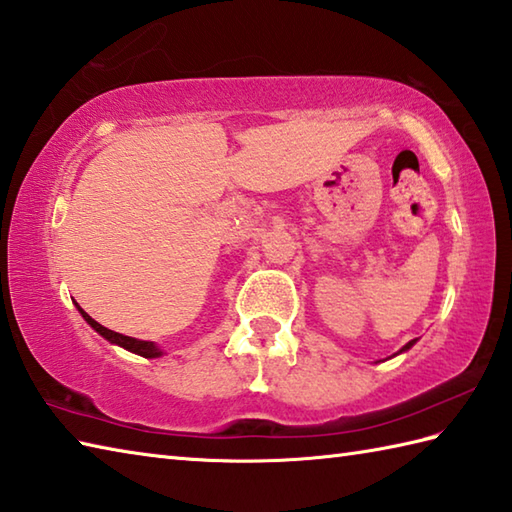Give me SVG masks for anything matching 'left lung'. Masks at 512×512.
<instances>
[{"label": "left lung", "instance_id": "obj_1", "mask_svg": "<svg viewBox=\"0 0 512 512\" xmlns=\"http://www.w3.org/2000/svg\"><path fill=\"white\" fill-rule=\"evenodd\" d=\"M413 343H416V341H409V343H407V345H405V347H402V350H400V352H405V350H409V347H411V345H413Z\"/></svg>", "mask_w": 512, "mask_h": 512}]
</instances>
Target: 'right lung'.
Here are the masks:
<instances>
[{
	"instance_id": "obj_1",
	"label": "right lung",
	"mask_w": 512,
	"mask_h": 512,
	"mask_svg": "<svg viewBox=\"0 0 512 512\" xmlns=\"http://www.w3.org/2000/svg\"><path fill=\"white\" fill-rule=\"evenodd\" d=\"M79 312L83 314V319L88 321V323L92 325V328H94L96 332H99L101 336H105V339L110 341V343L121 345V347H125V350L134 352V354H140V356H145V358H156V356L162 354L160 347L154 345L151 341H138V339H132V336H125V334H118V332H114V330H107V328H103L101 323H96L85 310L79 308Z\"/></svg>"
}]
</instances>
